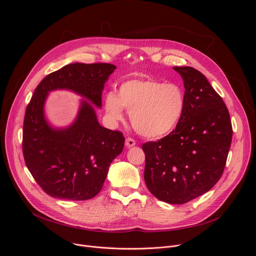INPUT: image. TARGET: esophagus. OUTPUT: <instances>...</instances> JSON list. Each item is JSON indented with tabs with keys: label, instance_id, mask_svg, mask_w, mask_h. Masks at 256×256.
Here are the masks:
<instances>
[{
	"label": "esophagus",
	"instance_id": "34e87169",
	"mask_svg": "<svg viewBox=\"0 0 256 256\" xmlns=\"http://www.w3.org/2000/svg\"><path fill=\"white\" fill-rule=\"evenodd\" d=\"M134 144H136V140H134L132 138L128 136V138H126V147L130 148V147H134Z\"/></svg>",
	"mask_w": 256,
	"mask_h": 256
}]
</instances>
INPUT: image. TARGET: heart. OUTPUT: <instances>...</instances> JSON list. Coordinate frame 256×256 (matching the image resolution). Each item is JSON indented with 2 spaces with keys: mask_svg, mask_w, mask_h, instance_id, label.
Returning a JSON list of instances; mask_svg holds the SVG:
<instances>
[{
  "mask_svg": "<svg viewBox=\"0 0 256 256\" xmlns=\"http://www.w3.org/2000/svg\"><path fill=\"white\" fill-rule=\"evenodd\" d=\"M104 108L114 122L124 120V108L126 109L140 134L158 138L170 134L178 124L186 108V96L178 85L150 78L134 79L120 84L118 96L108 92Z\"/></svg>",
  "mask_w": 256,
  "mask_h": 256,
  "instance_id": "heart-1",
  "label": "heart"
}]
</instances>
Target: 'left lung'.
Masks as SVG:
<instances>
[{"label":"left lung","mask_w":256,"mask_h":256,"mask_svg":"<svg viewBox=\"0 0 256 256\" xmlns=\"http://www.w3.org/2000/svg\"><path fill=\"white\" fill-rule=\"evenodd\" d=\"M184 79L186 108L176 128L142 144L144 179L158 200L182 204L208 192L221 178L233 130L222 97L202 72L174 66Z\"/></svg>","instance_id":"left-lung-1"}]
</instances>
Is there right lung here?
Here are the masks:
<instances>
[{
	"label": "right lung",
	"instance_id": "obj_1",
	"mask_svg": "<svg viewBox=\"0 0 256 256\" xmlns=\"http://www.w3.org/2000/svg\"><path fill=\"white\" fill-rule=\"evenodd\" d=\"M116 68L105 62L70 64L50 72L36 87L25 112L22 151L28 170L48 196L70 200L94 198L103 186L109 165L122 153L124 136L120 130L101 126L85 100L70 128H52L44 116L48 93L70 89L101 107L104 83Z\"/></svg>",
	"mask_w": 256,
	"mask_h": 256
}]
</instances>
